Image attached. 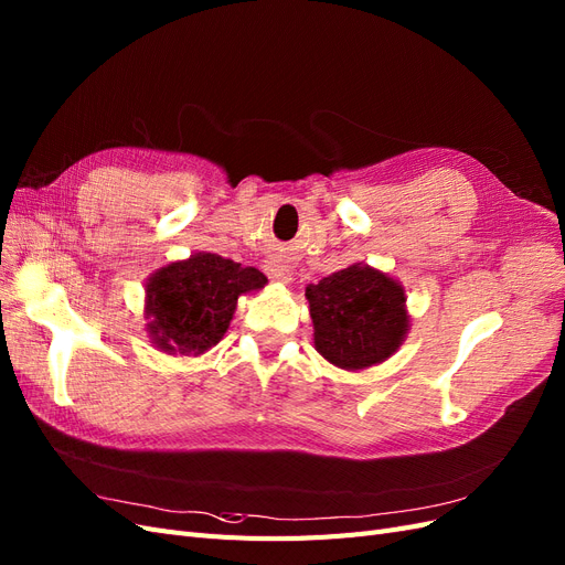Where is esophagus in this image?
Masks as SVG:
<instances>
[{
    "label": "esophagus",
    "mask_w": 565,
    "mask_h": 565,
    "mask_svg": "<svg viewBox=\"0 0 565 565\" xmlns=\"http://www.w3.org/2000/svg\"><path fill=\"white\" fill-rule=\"evenodd\" d=\"M265 271L271 281L286 284L288 279H291V269H288V265L284 260H279V257H269V260H265Z\"/></svg>",
    "instance_id": "esophagus-1"
}]
</instances>
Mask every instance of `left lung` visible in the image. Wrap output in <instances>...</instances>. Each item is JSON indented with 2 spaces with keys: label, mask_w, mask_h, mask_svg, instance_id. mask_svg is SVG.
<instances>
[{
  "label": "left lung",
  "mask_w": 565,
  "mask_h": 565,
  "mask_svg": "<svg viewBox=\"0 0 565 565\" xmlns=\"http://www.w3.org/2000/svg\"><path fill=\"white\" fill-rule=\"evenodd\" d=\"M305 298L317 352L348 372L385 362L409 331L405 288L362 263L310 284Z\"/></svg>",
  "instance_id": "1"
}]
</instances>
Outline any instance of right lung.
<instances>
[{
	"instance_id": "right-lung-1",
	"label": "right lung",
	"mask_w": 565,
	"mask_h": 565,
	"mask_svg": "<svg viewBox=\"0 0 565 565\" xmlns=\"http://www.w3.org/2000/svg\"><path fill=\"white\" fill-rule=\"evenodd\" d=\"M267 277L215 253H193L147 281L149 335L168 354H203L222 341L238 296L265 288Z\"/></svg>"
}]
</instances>
